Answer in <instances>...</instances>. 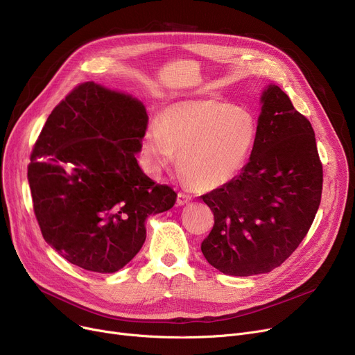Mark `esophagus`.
I'll return each instance as SVG.
<instances>
[{
    "instance_id": "esophagus-1",
    "label": "esophagus",
    "mask_w": 355,
    "mask_h": 355,
    "mask_svg": "<svg viewBox=\"0 0 355 355\" xmlns=\"http://www.w3.org/2000/svg\"><path fill=\"white\" fill-rule=\"evenodd\" d=\"M191 196L190 194H185V193H178V196H177V202H178V206H184V204H187V202H190L191 201Z\"/></svg>"
}]
</instances>
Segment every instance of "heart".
I'll use <instances>...</instances> for the list:
<instances>
[{"label": "heart", "instance_id": "1", "mask_svg": "<svg viewBox=\"0 0 355 355\" xmlns=\"http://www.w3.org/2000/svg\"><path fill=\"white\" fill-rule=\"evenodd\" d=\"M249 110L220 101H193L164 110L148 128L144 153L155 170L178 154V170L197 190H213L243 168L256 141Z\"/></svg>", "mask_w": 355, "mask_h": 355}]
</instances>
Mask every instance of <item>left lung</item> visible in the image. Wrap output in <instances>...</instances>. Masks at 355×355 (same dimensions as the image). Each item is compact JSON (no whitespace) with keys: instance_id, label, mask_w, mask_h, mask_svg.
Masks as SVG:
<instances>
[{"instance_id":"left-lung-1","label":"left lung","mask_w":355,"mask_h":355,"mask_svg":"<svg viewBox=\"0 0 355 355\" xmlns=\"http://www.w3.org/2000/svg\"><path fill=\"white\" fill-rule=\"evenodd\" d=\"M262 103L243 171L201 196L214 214L201 252L233 276L281 266L301 245L321 202L322 162L311 122L279 86L265 90Z\"/></svg>"}]
</instances>
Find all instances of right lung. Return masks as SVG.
Masks as SVG:
<instances>
[{
	"label": "right lung",
	"instance_id": "1",
	"mask_svg": "<svg viewBox=\"0 0 355 355\" xmlns=\"http://www.w3.org/2000/svg\"><path fill=\"white\" fill-rule=\"evenodd\" d=\"M146 128L139 101L93 82L51 110L33 146L28 182L42 234L67 262L119 270L141 250L146 217L174 206L177 193L137 162Z\"/></svg>",
	"mask_w": 355,
	"mask_h": 355
}]
</instances>
